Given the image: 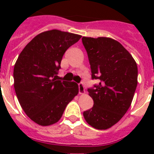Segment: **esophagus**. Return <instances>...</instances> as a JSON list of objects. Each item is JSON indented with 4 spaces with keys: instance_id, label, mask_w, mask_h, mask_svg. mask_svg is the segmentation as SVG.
I'll list each match as a JSON object with an SVG mask.
<instances>
[{
    "instance_id": "1",
    "label": "esophagus",
    "mask_w": 154,
    "mask_h": 154,
    "mask_svg": "<svg viewBox=\"0 0 154 154\" xmlns=\"http://www.w3.org/2000/svg\"><path fill=\"white\" fill-rule=\"evenodd\" d=\"M78 90H79L80 94H82L85 93V86L83 83H82V82L78 84Z\"/></svg>"
}]
</instances>
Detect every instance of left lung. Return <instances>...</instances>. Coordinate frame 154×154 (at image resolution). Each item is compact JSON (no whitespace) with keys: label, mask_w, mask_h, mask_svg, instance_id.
Masks as SVG:
<instances>
[{"label":"left lung","mask_w":154,"mask_h":154,"mask_svg":"<svg viewBox=\"0 0 154 154\" xmlns=\"http://www.w3.org/2000/svg\"><path fill=\"white\" fill-rule=\"evenodd\" d=\"M92 72L98 84L88 89L94 106L83 112L95 129H107L130 107L137 85V66L119 42L109 37H82Z\"/></svg>","instance_id":"8db88e82"}]
</instances>
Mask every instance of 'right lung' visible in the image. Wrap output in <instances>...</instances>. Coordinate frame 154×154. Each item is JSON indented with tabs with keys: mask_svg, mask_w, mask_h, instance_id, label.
I'll return each mask as SVG.
<instances>
[{
	"mask_svg": "<svg viewBox=\"0 0 154 154\" xmlns=\"http://www.w3.org/2000/svg\"><path fill=\"white\" fill-rule=\"evenodd\" d=\"M81 37L57 29L42 32L16 61L13 79L18 101L28 117L40 125L57 122L78 94L77 84L60 81L57 74L64 53Z\"/></svg>",
	"mask_w": 154,
	"mask_h": 154,
	"instance_id": "1",
	"label": "right lung"
}]
</instances>
